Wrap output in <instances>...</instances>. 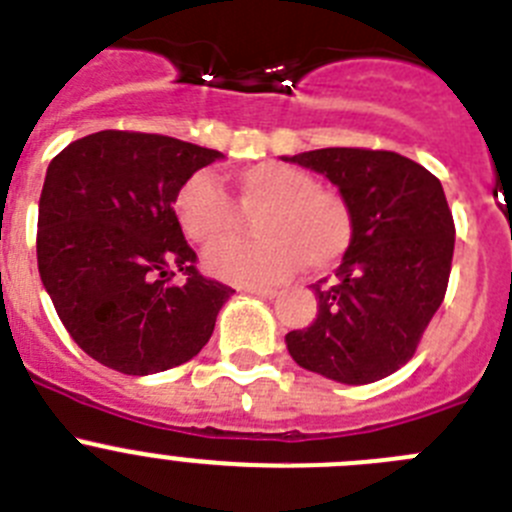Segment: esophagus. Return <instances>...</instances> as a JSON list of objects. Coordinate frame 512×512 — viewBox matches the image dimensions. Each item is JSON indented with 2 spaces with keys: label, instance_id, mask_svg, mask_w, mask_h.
Masks as SVG:
<instances>
[{
  "label": "esophagus",
  "instance_id": "1",
  "mask_svg": "<svg viewBox=\"0 0 512 512\" xmlns=\"http://www.w3.org/2000/svg\"><path fill=\"white\" fill-rule=\"evenodd\" d=\"M247 293L257 295V298H278V288H247Z\"/></svg>",
  "mask_w": 512,
  "mask_h": 512
}]
</instances>
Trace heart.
Instances as JSON below:
<instances>
[{"instance_id": "b5f03b06", "label": "heart", "mask_w": 512, "mask_h": 512, "mask_svg": "<svg viewBox=\"0 0 512 512\" xmlns=\"http://www.w3.org/2000/svg\"><path fill=\"white\" fill-rule=\"evenodd\" d=\"M245 212H260L255 232L262 240H224L204 257L212 275L240 285H265L288 278L300 265L328 270L343 260L353 242V209L341 191L318 184L308 169L262 161L234 176ZM174 214L186 240L213 245L237 224L227 191L207 171L181 184Z\"/></svg>"}]
</instances>
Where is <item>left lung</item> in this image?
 I'll use <instances>...</instances> for the list:
<instances>
[{
	"instance_id": "8db88e82",
	"label": "left lung",
	"mask_w": 512,
	"mask_h": 512,
	"mask_svg": "<svg viewBox=\"0 0 512 512\" xmlns=\"http://www.w3.org/2000/svg\"><path fill=\"white\" fill-rule=\"evenodd\" d=\"M285 161L338 186L353 209V242L333 280L310 285L318 318L285 336L303 369L371 384L417 351L450 283L455 222L434 174L394 151L318 148Z\"/></svg>"
}]
</instances>
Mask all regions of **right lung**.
<instances>
[{
  "instance_id": "right-lung-1",
  "label": "right lung",
  "mask_w": 512,
  "mask_h": 512,
  "mask_svg": "<svg viewBox=\"0 0 512 512\" xmlns=\"http://www.w3.org/2000/svg\"><path fill=\"white\" fill-rule=\"evenodd\" d=\"M217 159L214 148L161 133L98 131L47 166L37 267L62 326L98 364L148 376L207 346L234 290L197 270L174 197Z\"/></svg>"
}]
</instances>
